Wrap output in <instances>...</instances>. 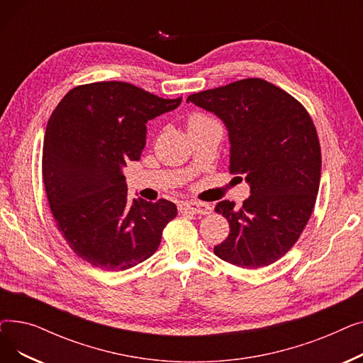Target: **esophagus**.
Instances as JSON below:
<instances>
[{"label":"esophagus","instance_id":"esophagus-1","mask_svg":"<svg viewBox=\"0 0 363 363\" xmlns=\"http://www.w3.org/2000/svg\"><path fill=\"white\" fill-rule=\"evenodd\" d=\"M178 208L181 212H191L196 215H211L212 206L207 203H199V201H182L178 204Z\"/></svg>","mask_w":363,"mask_h":363}]
</instances>
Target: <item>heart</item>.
I'll return each mask as SVG.
<instances>
[{"mask_svg":"<svg viewBox=\"0 0 363 363\" xmlns=\"http://www.w3.org/2000/svg\"><path fill=\"white\" fill-rule=\"evenodd\" d=\"M206 119H208V116H206V114H203V113H193L191 116L188 118V126L200 123V122H204Z\"/></svg>","mask_w":363,"mask_h":363,"instance_id":"1","label":"heart"}]
</instances>
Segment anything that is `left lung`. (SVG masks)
I'll return each instance as SVG.
<instances>
[{
    "label": "left lung",
    "mask_w": 363,
    "mask_h": 363,
    "mask_svg": "<svg viewBox=\"0 0 363 363\" xmlns=\"http://www.w3.org/2000/svg\"><path fill=\"white\" fill-rule=\"evenodd\" d=\"M219 116L230 132V174L245 175L252 196L215 211L230 234L213 252L240 268L268 266L297 242L315 207L320 145L309 111L293 95L259 78L191 94L186 99Z\"/></svg>",
    "instance_id": "8db88e82"
}]
</instances>
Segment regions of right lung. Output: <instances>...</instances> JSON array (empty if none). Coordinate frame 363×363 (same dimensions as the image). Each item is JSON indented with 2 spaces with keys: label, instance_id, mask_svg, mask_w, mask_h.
<instances>
[{
  "label": "right lung",
  "instance_id": "right-lung-1",
  "mask_svg": "<svg viewBox=\"0 0 363 363\" xmlns=\"http://www.w3.org/2000/svg\"><path fill=\"white\" fill-rule=\"evenodd\" d=\"M126 82H94L70 89L47 123L43 178L67 245L103 271H125L157 250L177 206L160 199L128 203L122 169L140 160L145 123L177 108Z\"/></svg>",
  "mask_w": 363,
  "mask_h": 363
}]
</instances>
